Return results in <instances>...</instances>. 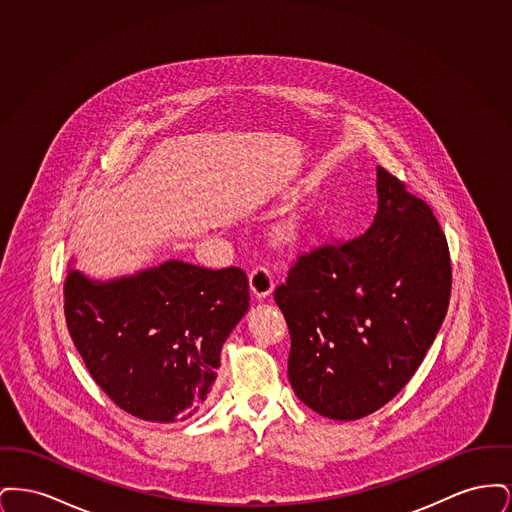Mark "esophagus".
Returning <instances> with one entry per match:
<instances>
[{"mask_svg":"<svg viewBox=\"0 0 512 512\" xmlns=\"http://www.w3.org/2000/svg\"><path fill=\"white\" fill-rule=\"evenodd\" d=\"M249 286L255 297L263 299L272 292L274 288V276L270 272V268L265 265H255L249 272Z\"/></svg>","mask_w":512,"mask_h":512,"instance_id":"34e87169","label":"esophagus"}]
</instances>
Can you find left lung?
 I'll return each mask as SVG.
<instances>
[{"label": "left lung", "instance_id": "obj_1", "mask_svg": "<svg viewBox=\"0 0 512 512\" xmlns=\"http://www.w3.org/2000/svg\"><path fill=\"white\" fill-rule=\"evenodd\" d=\"M451 257L426 201L378 167V211L353 240L299 253L274 301L290 330L288 378L322 416L357 420L413 378L451 297Z\"/></svg>", "mask_w": 512, "mask_h": 512}]
</instances>
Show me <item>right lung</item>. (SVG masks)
Instances as JSON below:
<instances>
[{
    "instance_id": "right-lung-1",
    "label": "right lung",
    "mask_w": 512,
    "mask_h": 512,
    "mask_svg": "<svg viewBox=\"0 0 512 512\" xmlns=\"http://www.w3.org/2000/svg\"><path fill=\"white\" fill-rule=\"evenodd\" d=\"M65 320L74 347L109 399L149 422L184 420L217 378L222 343L249 307L240 267L167 261L94 282L69 270Z\"/></svg>"
}]
</instances>
